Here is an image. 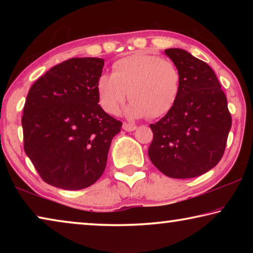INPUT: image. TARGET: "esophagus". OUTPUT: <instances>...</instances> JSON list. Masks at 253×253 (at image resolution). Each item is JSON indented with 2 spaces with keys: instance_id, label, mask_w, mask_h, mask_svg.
Returning a JSON list of instances; mask_svg holds the SVG:
<instances>
[{
  "instance_id": "1",
  "label": "esophagus",
  "mask_w": 253,
  "mask_h": 253,
  "mask_svg": "<svg viewBox=\"0 0 253 253\" xmlns=\"http://www.w3.org/2000/svg\"><path fill=\"white\" fill-rule=\"evenodd\" d=\"M136 128L137 127L135 125H131V124H127V123L123 124V129L126 131H134L136 130Z\"/></svg>"
}]
</instances>
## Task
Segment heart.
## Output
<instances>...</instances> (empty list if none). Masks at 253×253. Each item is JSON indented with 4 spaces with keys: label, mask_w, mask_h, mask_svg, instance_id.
<instances>
[{
    "label": "heart",
    "mask_w": 253,
    "mask_h": 253,
    "mask_svg": "<svg viewBox=\"0 0 253 253\" xmlns=\"http://www.w3.org/2000/svg\"><path fill=\"white\" fill-rule=\"evenodd\" d=\"M181 87V71L173 61L143 52L117 60L111 75H100L96 84L107 114H117L128 96L131 101L124 109L128 118L164 116L176 104Z\"/></svg>",
    "instance_id": "1"
}]
</instances>
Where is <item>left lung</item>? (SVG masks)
I'll return each mask as SVG.
<instances>
[{"instance_id": "left-lung-1", "label": "left lung", "mask_w": 253, "mask_h": 253, "mask_svg": "<svg viewBox=\"0 0 253 253\" xmlns=\"http://www.w3.org/2000/svg\"><path fill=\"white\" fill-rule=\"evenodd\" d=\"M165 54L182 75L181 93L164 117L151 124L149 160L166 176L191 178L207 173L223 156L231 129L228 101L208 63L172 48Z\"/></svg>"}]
</instances>
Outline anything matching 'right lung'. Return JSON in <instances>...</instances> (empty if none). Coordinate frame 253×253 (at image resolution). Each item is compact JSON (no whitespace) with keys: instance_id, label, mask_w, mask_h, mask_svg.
<instances>
[{"instance_id":"right-lung-1","label":"right lung","mask_w":253,"mask_h":253,"mask_svg":"<svg viewBox=\"0 0 253 253\" xmlns=\"http://www.w3.org/2000/svg\"><path fill=\"white\" fill-rule=\"evenodd\" d=\"M105 60L74 58L30 88L22 116L24 152L44 182L63 190L92 185L107 165L122 123L98 105Z\"/></svg>"}]
</instances>
